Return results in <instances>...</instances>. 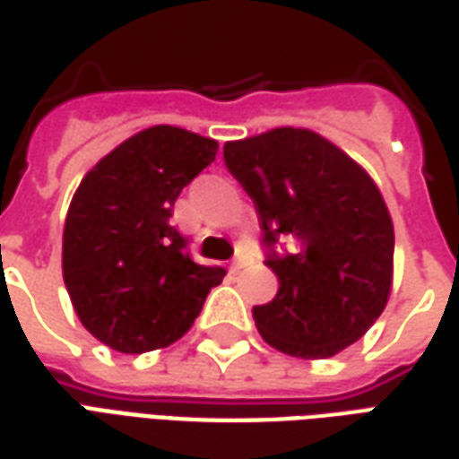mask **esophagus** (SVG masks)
I'll return each instance as SVG.
<instances>
[{
  "mask_svg": "<svg viewBox=\"0 0 459 459\" xmlns=\"http://www.w3.org/2000/svg\"><path fill=\"white\" fill-rule=\"evenodd\" d=\"M243 265H246V253L240 251L238 255L233 258V263H230V271H233V273H238V271H240V268H243Z\"/></svg>",
  "mask_w": 459,
  "mask_h": 459,
  "instance_id": "34e87169",
  "label": "esophagus"
}]
</instances>
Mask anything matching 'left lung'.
I'll return each instance as SVG.
<instances>
[{"mask_svg": "<svg viewBox=\"0 0 459 459\" xmlns=\"http://www.w3.org/2000/svg\"><path fill=\"white\" fill-rule=\"evenodd\" d=\"M223 161L253 198L278 275L253 307L261 338L293 358H333L360 341L393 288L395 230L380 188L348 153L310 129L281 126L229 141ZM288 249L277 251V243Z\"/></svg>", "mask_w": 459, "mask_h": 459, "instance_id": "8db88e82", "label": "left lung"}]
</instances>
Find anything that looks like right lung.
<instances>
[{"mask_svg":"<svg viewBox=\"0 0 459 459\" xmlns=\"http://www.w3.org/2000/svg\"><path fill=\"white\" fill-rule=\"evenodd\" d=\"M219 153V141L152 126L118 143L82 178L66 213L64 283L96 341L118 352L166 348L184 338L219 265H198L169 223L176 198Z\"/></svg>","mask_w":459,"mask_h":459,"instance_id":"obj_1","label":"right lung"}]
</instances>
